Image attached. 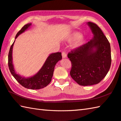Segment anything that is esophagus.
<instances>
[{"instance_id": "obj_1", "label": "esophagus", "mask_w": 121, "mask_h": 121, "mask_svg": "<svg viewBox=\"0 0 121 121\" xmlns=\"http://www.w3.org/2000/svg\"><path fill=\"white\" fill-rule=\"evenodd\" d=\"M62 56L63 58H67V54L65 53V51H63L62 52Z\"/></svg>"}]
</instances>
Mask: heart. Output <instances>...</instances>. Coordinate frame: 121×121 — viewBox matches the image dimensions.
Listing matches in <instances>:
<instances>
[{"mask_svg": "<svg viewBox=\"0 0 121 121\" xmlns=\"http://www.w3.org/2000/svg\"><path fill=\"white\" fill-rule=\"evenodd\" d=\"M81 35H81L80 33L79 32H74L73 33V34L71 35V37H70V40L74 41L79 38V41H78V43L77 44V45L78 47H79V46L82 45L83 43V42H84V39H83V38H82V37H81Z\"/></svg>", "mask_w": 121, "mask_h": 121, "instance_id": "b5f03b06", "label": "heart"}]
</instances>
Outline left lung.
<instances>
[{"mask_svg":"<svg viewBox=\"0 0 121 121\" xmlns=\"http://www.w3.org/2000/svg\"><path fill=\"white\" fill-rule=\"evenodd\" d=\"M94 37L88 42L71 50L68 57L71 62L70 74L81 86H91L100 82L111 65V46L97 24L88 22Z\"/></svg>","mask_w":121,"mask_h":121,"instance_id":"8db88e82","label":"left lung"}]
</instances>
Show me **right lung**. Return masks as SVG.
<instances>
[{
    "label": "right lung",
    "mask_w": 121,
    "mask_h": 121,
    "mask_svg": "<svg viewBox=\"0 0 121 121\" xmlns=\"http://www.w3.org/2000/svg\"><path fill=\"white\" fill-rule=\"evenodd\" d=\"M31 25V24H27L24 25L21 30L17 33L15 39L21 34L23 33ZM11 45L8 53V67L11 73L17 82L26 88L30 89H39L45 87L51 82L55 65L59 60L62 59L61 52L52 53L48 57L42 67L36 74L31 77L25 78L17 74L14 70L12 62V52L13 45L15 42Z\"/></svg>",
    "instance_id": "right-lung-1"
}]
</instances>
